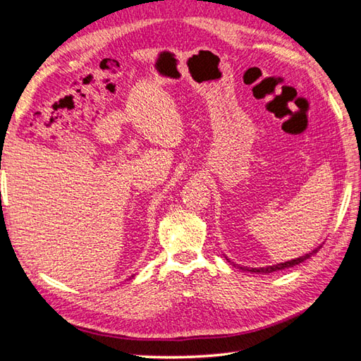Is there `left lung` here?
I'll use <instances>...</instances> for the list:
<instances>
[{"mask_svg":"<svg viewBox=\"0 0 361 361\" xmlns=\"http://www.w3.org/2000/svg\"><path fill=\"white\" fill-rule=\"evenodd\" d=\"M314 252H318V249H314L313 252H310V254H305L304 257H299V259H294V260H291V262H285V263H279V264H274V267H268V268H245V269H247V271H252V273H273V271H279V269H285V268H290V267H294V264H299L300 262H304V260H307V259H310V257L314 254Z\"/></svg>","mask_w":361,"mask_h":361,"instance_id":"8db88e82","label":"left lung"}]
</instances>
